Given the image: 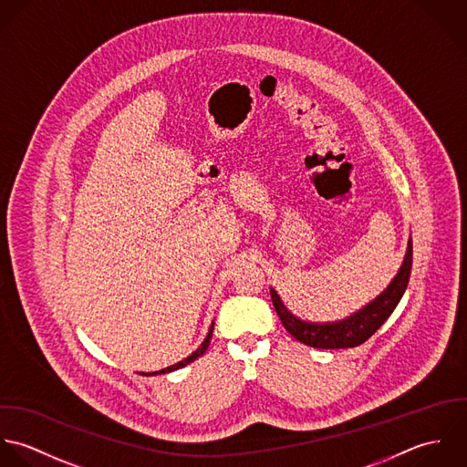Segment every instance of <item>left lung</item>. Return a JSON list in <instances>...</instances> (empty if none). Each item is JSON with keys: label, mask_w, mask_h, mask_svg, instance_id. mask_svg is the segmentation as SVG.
<instances>
[{"label": "left lung", "mask_w": 467, "mask_h": 467, "mask_svg": "<svg viewBox=\"0 0 467 467\" xmlns=\"http://www.w3.org/2000/svg\"><path fill=\"white\" fill-rule=\"evenodd\" d=\"M411 262H413V247H411V236H410L402 265L393 276V280L389 281V285L368 305H365L358 312L339 321L316 323V321H306L297 317L285 306L280 294L271 286L273 305L286 332L292 337H296L299 343L312 348H325V350L354 348L365 343L368 337H372L377 328H380V325L391 316V312L399 305L410 281Z\"/></svg>", "instance_id": "obj_1"}]
</instances>
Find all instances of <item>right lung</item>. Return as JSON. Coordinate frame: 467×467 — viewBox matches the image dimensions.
<instances>
[{"instance_id":"obj_1","label":"right lung","mask_w":467,"mask_h":467,"mask_svg":"<svg viewBox=\"0 0 467 467\" xmlns=\"http://www.w3.org/2000/svg\"><path fill=\"white\" fill-rule=\"evenodd\" d=\"M213 327H214V323L211 325V328H209V332H207V336H205V339H203V343L189 356L186 359H182V361H179L177 365H173V367H168V368H162V370H159V372H150V373H142V375H161V373H170L175 372V370H179V368H184L186 365L189 363H192L194 359H198L200 356H203V352L207 350V347H209V343H211V336H213Z\"/></svg>"}]
</instances>
